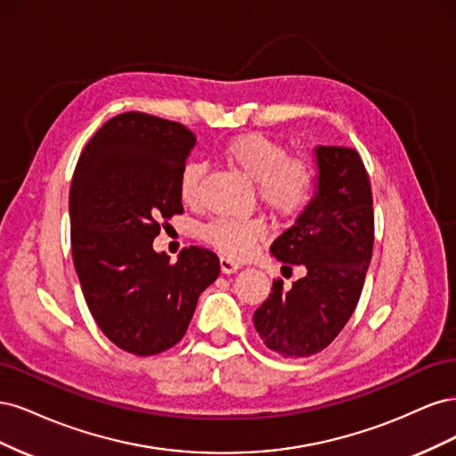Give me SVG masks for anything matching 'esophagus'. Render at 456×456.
I'll use <instances>...</instances> for the list:
<instances>
[{
    "instance_id": "esophagus-1",
    "label": "esophagus",
    "mask_w": 456,
    "mask_h": 456,
    "mask_svg": "<svg viewBox=\"0 0 456 456\" xmlns=\"http://www.w3.org/2000/svg\"><path fill=\"white\" fill-rule=\"evenodd\" d=\"M241 268L240 262L232 260L230 256H220V270H223V273H233L238 272Z\"/></svg>"
}]
</instances>
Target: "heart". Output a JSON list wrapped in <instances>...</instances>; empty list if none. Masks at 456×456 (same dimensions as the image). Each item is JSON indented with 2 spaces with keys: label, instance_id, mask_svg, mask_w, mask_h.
Wrapping results in <instances>:
<instances>
[{
  "label": "heart",
  "instance_id": "1",
  "mask_svg": "<svg viewBox=\"0 0 456 456\" xmlns=\"http://www.w3.org/2000/svg\"><path fill=\"white\" fill-rule=\"evenodd\" d=\"M224 158L256 183L260 201L283 216L300 213L312 200L315 171L305 158H287L285 148L262 133H247L224 146ZM203 165L188 163L178 181V194L186 205L201 200ZM266 236L262 218H215L203 228V238L228 256H249Z\"/></svg>",
  "mask_w": 456,
  "mask_h": 456
}]
</instances>
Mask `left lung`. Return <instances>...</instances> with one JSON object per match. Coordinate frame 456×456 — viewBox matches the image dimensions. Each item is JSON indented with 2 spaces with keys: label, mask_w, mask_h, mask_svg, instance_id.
Segmentation results:
<instances>
[{
  "label": "left lung",
  "mask_w": 456,
  "mask_h": 456,
  "mask_svg": "<svg viewBox=\"0 0 456 456\" xmlns=\"http://www.w3.org/2000/svg\"><path fill=\"white\" fill-rule=\"evenodd\" d=\"M315 191L295 224L270 247L306 275L272 293L255 312L262 342L285 357H308L327 348L348 323L360 300L375 241L369 175L360 154L346 146H315Z\"/></svg>",
  "instance_id": "8db88e82"
}]
</instances>
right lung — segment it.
Masks as SVG:
<instances>
[{
	"instance_id": "add662e5",
	"label": "right lung",
	"mask_w": 456,
	"mask_h": 456,
	"mask_svg": "<svg viewBox=\"0 0 456 456\" xmlns=\"http://www.w3.org/2000/svg\"><path fill=\"white\" fill-rule=\"evenodd\" d=\"M196 136L181 123L126 112L106 121L77 159L70 188L72 256L96 325L118 348L154 355L181 340L218 256L154 251L183 213L178 181Z\"/></svg>"
}]
</instances>
